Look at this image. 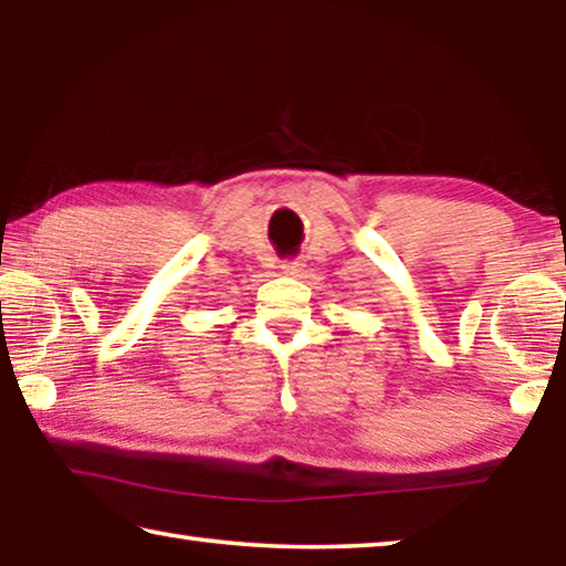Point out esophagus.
<instances>
[{"label": "esophagus", "mask_w": 566, "mask_h": 566, "mask_svg": "<svg viewBox=\"0 0 566 566\" xmlns=\"http://www.w3.org/2000/svg\"><path fill=\"white\" fill-rule=\"evenodd\" d=\"M302 262L300 260H286L284 264H282V272L284 274H290V276H296V274H300L302 272Z\"/></svg>", "instance_id": "obj_1"}]
</instances>
